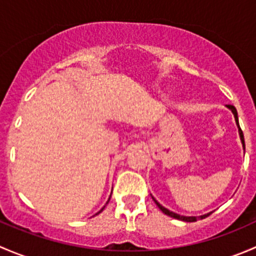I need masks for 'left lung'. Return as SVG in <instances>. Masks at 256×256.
Returning <instances> with one entry per match:
<instances>
[{"mask_svg": "<svg viewBox=\"0 0 256 256\" xmlns=\"http://www.w3.org/2000/svg\"><path fill=\"white\" fill-rule=\"evenodd\" d=\"M226 108H228V109H230V110H232V112H233L234 118H236V125H238V128H239V135H240V140H242V148H244V151H245L244 135H242V128H240V126H239L238 112H236V108L233 106V105H226ZM152 200H154V202L156 203V206H157V207H158L160 209H161V210L164 212V213L166 214V216H172V218H174V219H178V220H183V222H196V220H197V219H204V218H207L208 216H210V214L213 213V212H210V213L203 214V216H180V214L174 213V212H171V210H168V209H167V208H164V206H161V204H160V203L157 202V200H154V197H152Z\"/></svg>", "mask_w": 256, "mask_h": 256, "instance_id": "obj_1", "label": "left lung"}]
</instances>
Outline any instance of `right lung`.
Masks as SVG:
<instances>
[{
	"instance_id": "1",
	"label": "right lung",
	"mask_w": 256,
	"mask_h": 256,
	"mask_svg": "<svg viewBox=\"0 0 256 256\" xmlns=\"http://www.w3.org/2000/svg\"><path fill=\"white\" fill-rule=\"evenodd\" d=\"M110 197H112V194H110ZM109 200H110V198H109V200H108L106 204H108V203H109ZM104 208H105V206H104V207H102V209H100V210H99V212H98V213H96V214H95V216H98V214H99V213H102V210H104Z\"/></svg>"
}]
</instances>
